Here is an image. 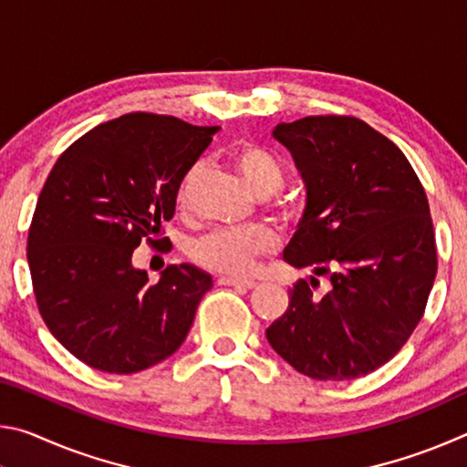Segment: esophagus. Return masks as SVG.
Instances as JSON below:
<instances>
[{
	"mask_svg": "<svg viewBox=\"0 0 467 467\" xmlns=\"http://www.w3.org/2000/svg\"><path fill=\"white\" fill-rule=\"evenodd\" d=\"M218 284H223V286H236V288H255L257 282L251 280V278H233V275H223V278L218 280Z\"/></svg>",
	"mask_w": 467,
	"mask_h": 467,
	"instance_id": "34e87169",
	"label": "esophagus"
}]
</instances>
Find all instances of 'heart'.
Segmentation results:
<instances>
[{"instance_id":"1","label":"heart","mask_w":467,"mask_h":467,"mask_svg":"<svg viewBox=\"0 0 467 467\" xmlns=\"http://www.w3.org/2000/svg\"><path fill=\"white\" fill-rule=\"evenodd\" d=\"M231 162L241 175L243 183L251 189V193L262 197V200L278 193L284 185V164L265 146L244 141L233 150ZM197 172H200V167L195 164L181 181L177 193L181 205L187 203L189 185H192ZM275 244H278V236L267 226L220 228V231L202 236L193 244L192 257L208 270L241 275L251 270L257 257L274 251Z\"/></svg>"}]
</instances>
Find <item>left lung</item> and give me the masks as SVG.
I'll return each instance as SVG.
<instances>
[{"label":"left lung","instance_id":"obj_1","mask_svg":"<svg viewBox=\"0 0 467 467\" xmlns=\"http://www.w3.org/2000/svg\"><path fill=\"white\" fill-rule=\"evenodd\" d=\"M306 202L284 262L327 274L298 280L265 329L280 357L319 381H346L391 360L422 319L437 275L429 200L404 152L357 117L280 123Z\"/></svg>","mask_w":467,"mask_h":467}]
</instances>
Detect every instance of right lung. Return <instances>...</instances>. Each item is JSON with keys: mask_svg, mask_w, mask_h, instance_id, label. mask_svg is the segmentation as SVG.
Masks as SVG:
<instances>
[{"mask_svg": "<svg viewBox=\"0 0 467 467\" xmlns=\"http://www.w3.org/2000/svg\"><path fill=\"white\" fill-rule=\"evenodd\" d=\"M216 131L130 113L84 133L51 169L26 257L43 321L84 365L138 373L185 342L212 275L181 264L150 284L131 255L141 239L171 247L162 223L175 214L181 181Z\"/></svg>", "mask_w": 467, "mask_h": 467, "instance_id": "1", "label": "right lung"}]
</instances>
